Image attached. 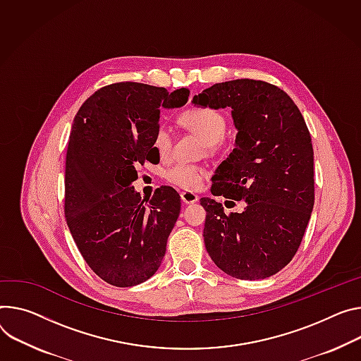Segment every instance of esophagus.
Instances as JSON below:
<instances>
[{
  "label": "esophagus",
  "instance_id": "obj_1",
  "mask_svg": "<svg viewBox=\"0 0 361 361\" xmlns=\"http://www.w3.org/2000/svg\"><path fill=\"white\" fill-rule=\"evenodd\" d=\"M181 200H183V203H185V204H192V203H197L199 202V195L195 194V192H192V191H183L181 194Z\"/></svg>",
  "mask_w": 361,
  "mask_h": 361
}]
</instances>
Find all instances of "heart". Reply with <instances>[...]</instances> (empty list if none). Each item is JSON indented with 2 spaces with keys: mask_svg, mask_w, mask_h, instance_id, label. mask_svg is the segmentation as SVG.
<instances>
[{
  "mask_svg": "<svg viewBox=\"0 0 361 361\" xmlns=\"http://www.w3.org/2000/svg\"><path fill=\"white\" fill-rule=\"evenodd\" d=\"M180 123L195 135H199L210 149L221 142L227 128L224 116L219 111L207 106L190 108L184 111L180 116ZM154 145L162 158L169 157L173 148V135L170 129L161 126L155 134ZM206 177L207 171L203 167L185 162L176 164L166 173V178L170 184L184 190H199Z\"/></svg>",
  "mask_w": 361,
  "mask_h": 361,
  "instance_id": "b5f03b06",
  "label": "heart"
}]
</instances>
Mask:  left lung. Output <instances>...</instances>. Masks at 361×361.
Listing matches in <instances>:
<instances>
[{
	"instance_id": "1",
	"label": "left lung",
	"mask_w": 361,
	"mask_h": 361,
	"mask_svg": "<svg viewBox=\"0 0 361 361\" xmlns=\"http://www.w3.org/2000/svg\"><path fill=\"white\" fill-rule=\"evenodd\" d=\"M231 108L236 148L216 171L213 195L245 200L242 213L202 199L204 245L214 264L238 279H265L297 253L314 207V149L307 123L278 86L253 79L216 83L191 101Z\"/></svg>"
}]
</instances>
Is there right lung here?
<instances>
[{
	"label": "right lung",
	"mask_w": 361,
	"mask_h": 361,
	"mask_svg": "<svg viewBox=\"0 0 361 361\" xmlns=\"http://www.w3.org/2000/svg\"><path fill=\"white\" fill-rule=\"evenodd\" d=\"M185 87L169 92L135 82L96 90L75 116L66 154L64 216L89 268L126 288L149 279L166 255L180 195L158 188L151 200L130 185L137 166L158 155L159 109L187 104Z\"/></svg>",
	"instance_id": "1"
}]
</instances>
